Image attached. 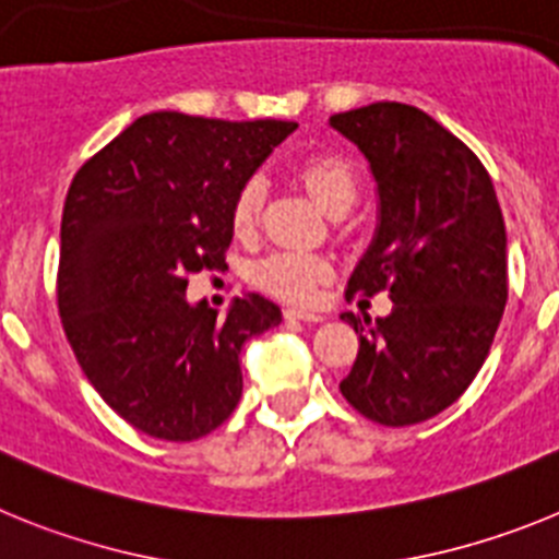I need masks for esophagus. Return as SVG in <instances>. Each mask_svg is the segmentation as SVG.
<instances>
[{
  "mask_svg": "<svg viewBox=\"0 0 559 559\" xmlns=\"http://www.w3.org/2000/svg\"><path fill=\"white\" fill-rule=\"evenodd\" d=\"M285 319L288 322H324L322 313H310V310H299V308H288L285 310Z\"/></svg>",
  "mask_w": 559,
  "mask_h": 559,
  "instance_id": "34e87169",
  "label": "esophagus"
}]
</instances>
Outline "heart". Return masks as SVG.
<instances>
[{"instance_id":"obj_1","label":"heart","mask_w":559,"mask_h":559,"mask_svg":"<svg viewBox=\"0 0 559 559\" xmlns=\"http://www.w3.org/2000/svg\"><path fill=\"white\" fill-rule=\"evenodd\" d=\"M299 179L308 187L310 199L322 206L328 215L335 212H347L355 204L358 195V179L355 170L344 156L322 153V156H310L299 167ZM265 187L260 176H249L243 185L237 187L235 201H231V229L235 235H251L260 218V206H263ZM333 276V265L328 257L310 254V251H274L263 257L254 265V280L260 288L269 294L288 299V302H310L324 280Z\"/></svg>"}]
</instances>
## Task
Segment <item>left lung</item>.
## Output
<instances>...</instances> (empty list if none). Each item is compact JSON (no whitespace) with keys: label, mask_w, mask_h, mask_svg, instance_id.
<instances>
[{"label":"left lung","mask_w":559,"mask_h":559,"mask_svg":"<svg viewBox=\"0 0 559 559\" xmlns=\"http://www.w3.org/2000/svg\"><path fill=\"white\" fill-rule=\"evenodd\" d=\"M330 126L367 156L378 229L347 283L389 290L386 319L341 313L358 358L341 394L380 426L426 423L456 403L490 353L507 305V229L490 173L419 108L372 103Z\"/></svg>","instance_id":"1"}]
</instances>
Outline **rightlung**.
I'll list each match as a JSON object with an SVG mask.
<instances>
[{"mask_svg": "<svg viewBox=\"0 0 559 559\" xmlns=\"http://www.w3.org/2000/svg\"><path fill=\"white\" fill-rule=\"evenodd\" d=\"M296 128L153 111L69 185L58 313L88 383L126 423L167 442L201 439L243 394L240 349L283 322L249 294L226 316L187 302V276L226 269L237 187Z\"/></svg>", "mask_w": 559, "mask_h": 559, "instance_id": "1", "label": "right lung"}]
</instances>
